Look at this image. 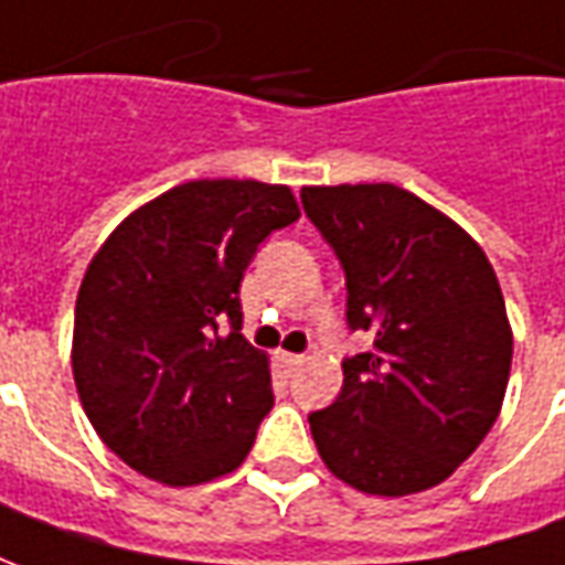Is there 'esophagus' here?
<instances>
[{"mask_svg":"<svg viewBox=\"0 0 565 565\" xmlns=\"http://www.w3.org/2000/svg\"><path fill=\"white\" fill-rule=\"evenodd\" d=\"M279 363H282L286 372H295L298 365L305 363V356H301V353H279Z\"/></svg>","mask_w":565,"mask_h":565,"instance_id":"obj_1","label":"esophagus"}]
</instances>
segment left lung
Wrapping results in <instances>:
<instances>
[{"mask_svg": "<svg viewBox=\"0 0 565 565\" xmlns=\"http://www.w3.org/2000/svg\"><path fill=\"white\" fill-rule=\"evenodd\" d=\"M348 279V326L372 350L310 412L326 468L369 495H415L452 477L501 412L513 334L486 252L396 184L301 190Z\"/></svg>", "mask_w": 565, "mask_h": 565, "instance_id": "8db88e82", "label": "left lung"}]
</instances>
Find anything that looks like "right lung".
<instances>
[{
  "mask_svg": "<svg viewBox=\"0 0 565 565\" xmlns=\"http://www.w3.org/2000/svg\"><path fill=\"white\" fill-rule=\"evenodd\" d=\"M298 217L282 184L186 181L97 248L76 298L73 379L128 468L196 486L243 465L274 391L267 353L239 334V282L258 245Z\"/></svg>",
  "mask_w": 565,
  "mask_h": 565,
  "instance_id": "add662e5",
  "label": "right lung"
}]
</instances>
